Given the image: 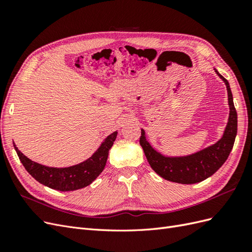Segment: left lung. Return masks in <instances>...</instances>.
I'll use <instances>...</instances> for the list:
<instances>
[{
    "instance_id": "8db88e82",
    "label": "left lung",
    "mask_w": 252,
    "mask_h": 252,
    "mask_svg": "<svg viewBox=\"0 0 252 252\" xmlns=\"http://www.w3.org/2000/svg\"><path fill=\"white\" fill-rule=\"evenodd\" d=\"M215 71L223 80L227 88L229 118L224 133L216 144L210 145L192 155L184 157H167L157 151L146 139L144 129H141L140 144L147 158L151 168L163 179L180 183V184H194L199 183L217 172L229 157L238 132V114L234 108L233 97L228 81Z\"/></svg>"
}]
</instances>
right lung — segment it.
<instances>
[{"mask_svg":"<svg viewBox=\"0 0 252 252\" xmlns=\"http://www.w3.org/2000/svg\"><path fill=\"white\" fill-rule=\"evenodd\" d=\"M118 131H114L106 138L101 146L86 161L64 168L44 166L35 163L24 156L13 144L19 158L28 173L41 184L60 191H72L86 187L93 183L104 170L107 162L109 149L117 139Z\"/></svg>","mask_w":252,"mask_h":252,"instance_id":"obj_1","label":"right lung"}]
</instances>
